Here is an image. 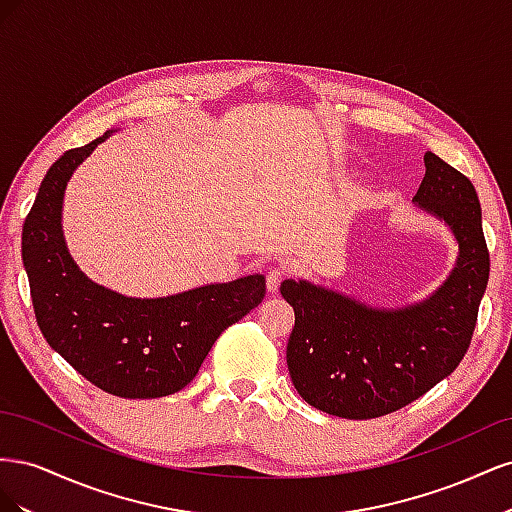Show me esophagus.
<instances>
[{"instance_id":"34e87169","label":"esophagus","mask_w":512,"mask_h":512,"mask_svg":"<svg viewBox=\"0 0 512 512\" xmlns=\"http://www.w3.org/2000/svg\"><path fill=\"white\" fill-rule=\"evenodd\" d=\"M282 280H284V271H280V269L269 271V275H267V290H269L271 294H275L277 290H280Z\"/></svg>"}]
</instances>
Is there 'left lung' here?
<instances>
[{"mask_svg":"<svg viewBox=\"0 0 512 512\" xmlns=\"http://www.w3.org/2000/svg\"><path fill=\"white\" fill-rule=\"evenodd\" d=\"M412 203L457 241V260L427 299L376 307L307 280H286L294 309L286 363L294 389L322 412L376 418L395 412L451 376L468 352L489 282V252L472 181L436 153Z\"/></svg>","mask_w":512,"mask_h":512,"instance_id":"8db88e82","label":"left lung"}]
</instances>
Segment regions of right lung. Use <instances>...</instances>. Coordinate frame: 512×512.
<instances>
[{
	"label": "right lung",
	"mask_w": 512,
	"mask_h": 512,
	"mask_svg": "<svg viewBox=\"0 0 512 512\" xmlns=\"http://www.w3.org/2000/svg\"><path fill=\"white\" fill-rule=\"evenodd\" d=\"M113 132L66 151L44 175L23 224V267L38 327L55 352L106 393L156 399L194 380L222 331L265 299V275L158 299L126 297L89 280L68 252L61 211L74 170Z\"/></svg>",
	"instance_id": "right-lung-1"
}]
</instances>
